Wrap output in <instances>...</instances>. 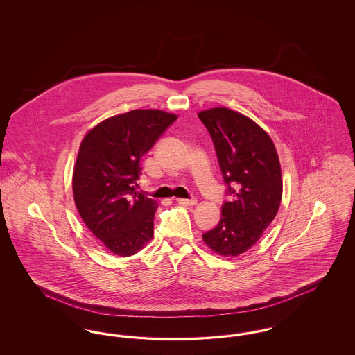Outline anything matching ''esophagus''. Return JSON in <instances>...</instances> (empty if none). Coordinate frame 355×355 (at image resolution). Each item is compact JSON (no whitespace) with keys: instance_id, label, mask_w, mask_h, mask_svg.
<instances>
[{"instance_id":"obj_1","label":"esophagus","mask_w":355,"mask_h":355,"mask_svg":"<svg viewBox=\"0 0 355 355\" xmlns=\"http://www.w3.org/2000/svg\"><path fill=\"white\" fill-rule=\"evenodd\" d=\"M177 202L181 203V205H185V206H193L197 203V198H177Z\"/></svg>"}]
</instances>
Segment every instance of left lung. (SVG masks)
<instances>
[{
	"instance_id": "8db88e82",
	"label": "left lung",
	"mask_w": 355,
	"mask_h": 355,
	"mask_svg": "<svg viewBox=\"0 0 355 355\" xmlns=\"http://www.w3.org/2000/svg\"><path fill=\"white\" fill-rule=\"evenodd\" d=\"M198 119L213 139L230 197L203 241L220 255L236 257L249 250L277 216L282 198L278 154L268 133L243 114L214 107Z\"/></svg>"
}]
</instances>
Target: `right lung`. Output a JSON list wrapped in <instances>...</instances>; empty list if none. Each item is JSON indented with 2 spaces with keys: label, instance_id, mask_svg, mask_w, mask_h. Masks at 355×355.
I'll use <instances>...</instances> for the list:
<instances>
[{
  "label": "right lung",
  "instance_id": "obj_1",
  "mask_svg": "<svg viewBox=\"0 0 355 355\" xmlns=\"http://www.w3.org/2000/svg\"><path fill=\"white\" fill-rule=\"evenodd\" d=\"M175 119L161 110H132L102 121L83 139L74 202L89 230L116 255H133L153 238L158 203L135 191L139 161Z\"/></svg>",
  "mask_w": 355,
  "mask_h": 355
}]
</instances>
